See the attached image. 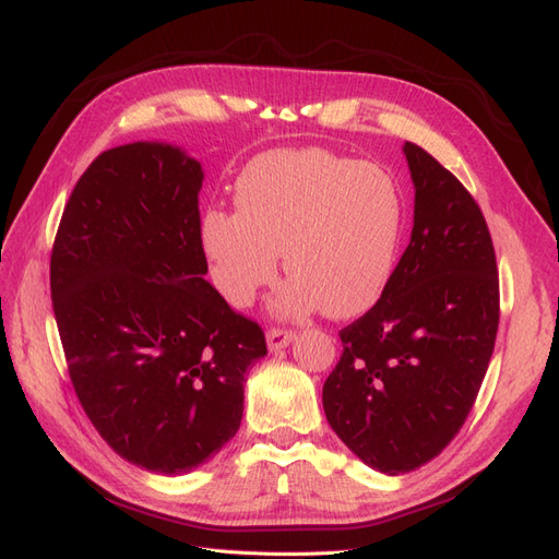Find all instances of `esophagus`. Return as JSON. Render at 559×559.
Instances as JSON below:
<instances>
[{"label": "esophagus", "mask_w": 559, "mask_h": 559, "mask_svg": "<svg viewBox=\"0 0 559 559\" xmlns=\"http://www.w3.org/2000/svg\"><path fill=\"white\" fill-rule=\"evenodd\" d=\"M293 338H295V334L290 330H281V328L266 330V346H269V350H274V353L290 346Z\"/></svg>", "instance_id": "esophagus-1"}]
</instances>
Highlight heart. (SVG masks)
<instances>
[{"mask_svg":"<svg viewBox=\"0 0 559 559\" xmlns=\"http://www.w3.org/2000/svg\"><path fill=\"white\" fill-rule=\"evenodd\" d=\"M237 209L202 221L213 281L248 306L278 274L281 316L322 309L330 318L367 311L385 293L406 227L400 183L383 167L322 148L276 151L250 162L237 183Z\"/></svg>","mask_w":559,"mask_h":559,"instance_id":"1","label":"heart"}]
</instances>
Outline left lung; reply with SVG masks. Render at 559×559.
Listing matches in <instances>:
<instances>
[{"instance_id": "obj_1", "label": "left lung", "mask_w": 559, "mask_h": 559, "mask_svg": "<svg viewBox=\"0 0 559 559\" xmlns=\"http://www.w3.org/2000/svg\"><path fill=\"white\" fill-rule=\"evenodd\" d=\"M413 231L371 309L338 332L322 385L332 429L371 469L408 474L455 439L488 371L499 276L488 223L457 178L404 143Z\"/></svg>"}]
</instances>
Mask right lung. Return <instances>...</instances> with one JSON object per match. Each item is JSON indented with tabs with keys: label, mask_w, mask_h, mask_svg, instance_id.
<instances>
[{
	"label": "right lung",
	"mask_w": 559,
	"mask_h": 559,
	"mask_svg": "<svg viewBox=\"0 0 559 559\" xmlns=\"http://www.w3.org/2000/svg\"><path fill=\"white\" fill-rule=\"evenodd\" d=\"M202 165L169 143L104 151L64 206L50 299L90 423L141 469L178 476L237 435L264 332L204 278Z\"/></svg>",
	"instance_id": "right-lung-1"
}]
</instances>
